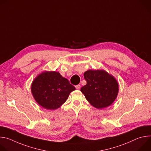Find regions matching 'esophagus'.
I'll list each match as a JSON object with an SVG mask.
<instances>
[{
	"label": "esophagus",
	"instance_id": "obj_1",
	"mask_svg": "<svg viewBox=\"0 0 151 151\" xmlns=\"http://www.w3.org/2000/svg\"><path fill=\"white\" fill-rule=\"evenodd\" d=\"M80 87H81V85H77L75 86V88L76 89H78V90H79L80 88Z\"/></svg>",
	"mask_w": 151,
	"mask_h": 151
}]
</instances>
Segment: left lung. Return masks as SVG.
<instances>
[{
	"label": "left lung",
	"instance_id": "left-lung-1",
	"mask_svg": "<svg viewBox=\"0 0 151 151\" xmlns=\"http://www.w3.org/2000/svg\"><path fill=\"white\" fill-rule=\"evenodd\" d=\"M87 84L81 88L86 99L97 109L111 105L118 93V83L111 75L103 70H88L84 74Z\"/></svg>",
	"mask_w": 151,
	"mask_h": 151
}]
</instances>
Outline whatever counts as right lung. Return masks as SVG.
Masks as SVG:
<instances>
[{"mask_svg": "<svg viewBox=\"0 0 151 151\" xmlns=\"http://www.w3.org/2000/svg\"><path fill=\"white\" fill-rule=\"evenodd\" d=\"M75 87L59 72L45 71L39 75L31 86L36 102L48 110H55L65 102Z\"/></svg>", "mask_w": 151, "mask_h": 151, "instance_id": "obj_1", "label": "right lung"}]
</instances>
